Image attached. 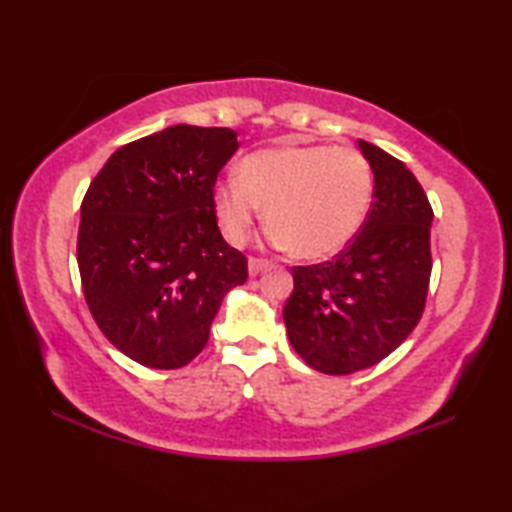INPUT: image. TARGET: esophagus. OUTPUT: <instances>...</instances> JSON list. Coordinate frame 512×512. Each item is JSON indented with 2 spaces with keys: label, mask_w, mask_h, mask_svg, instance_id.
<instances>
[{
  "label": "esophagus",
  "mask_w": 512,
  "mask_h": 512,
  "mask_svg": "<svg viewBox=\"0 0 512 512\" xmlns=\"http://www.w3.org/2000/svg\"><path fill=\"white\" fill-rule=\"evenodd\" d=\"M271 266L266 262V259H257V257H250L248 259V273H250V277H255V275H259L262 271H266V268Z\"/></svg>",
  "instance_id": "1"
}]
</instances>
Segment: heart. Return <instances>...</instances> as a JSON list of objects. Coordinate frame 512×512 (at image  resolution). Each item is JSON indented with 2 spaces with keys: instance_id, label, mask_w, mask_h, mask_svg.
Instances as JSON below:
<instances>
[{
  "instance_id": "1",
  "label": "heart",
  "mask_w": 512,
  "mask_h": 512,
  "mask_svg": "<svg viewBox=\"0 0 512 512\" xmlns=\"http://www.w3.org/2000/svg\"><path fill=\"white\" fill-rule=\"evenodd\" d=\"M375 178L352 149L282 144L246 155L237 180L214 189V214L223 237L244 246L266 210L268 241L307 262L334 257L366 223Z\"/></svg>"
}]
</instances>
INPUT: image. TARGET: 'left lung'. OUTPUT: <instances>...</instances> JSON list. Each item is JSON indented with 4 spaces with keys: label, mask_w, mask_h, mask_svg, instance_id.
Masks as SVG:
<instances>
[{
    "label": "left lung",
    "mask_w": 512,
    "mask_h": 512,
    "mask_svg": "<svg viewBox=\"0 0 512 512\" xmlns=\"http://www.w3.org/2000/svg\"><path fill=\"white\" fill-rule=\"evenodd\" d=\"M375 201L359 235L332 262L296 266L284 305L289 341L309 368L352 375L386 359L413 332L431 277L427 194L406 164L359 140Z\"/></svg>",
    "instance_id": "left-lung-1"
}]
</instances>
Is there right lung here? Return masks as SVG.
<instances>
[{
  "mask_svg": "<svg viewBox=\"0 0 512 512\" xmlns=\"http://www.w3.org/2000/svg\"><path fill=\"white\" fill-rule=\"evenodd\" d=\"M237 149L230 128L169 126L112 153L83 198L85 302L103 336L142 366H187L225 293L248 280L214 214L216 176Z\"/></svg>",
  "mask_w": 512,
  "mask_h": 512,
  "instance_id": "right-lung-1",
  "label": "right lung"
}]
</instances>
